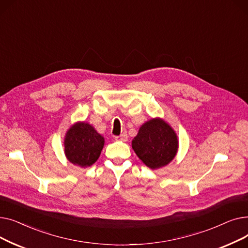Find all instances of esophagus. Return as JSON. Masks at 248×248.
<instances>
[{
  "instance_id": "obj_1",
  "label": "esophagus",
  "mask_w": 248,
  "mask_h": 248,
  "mask_svg": "<svg viewBox=\"0 0 248 248\" xmlns=\"http://www.w3.org/2000/svg\"><path fill=\"white\" fill-rule=\"evenodd\" d=\"M114 139H115L116 140L125 141V140H127V134H126V133H123V134H122V135H120V136H115V137H114Z\"/></svg>"
}]
</instances>
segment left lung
Returning <instances> with one entry per match:
<instances>
[{
    "mask_svg": "<svg viewBox=\"0 0 248 248\" xmlns=\"http://www.w3.org/2000/svg\"><path fill=\"white\" fill-rule=\"evenodd\" d=\"M133 149L146 166L158 169L174 159L178 140L170 125L161 119H155L140 126L133 140Z\"/></svg>",
    "mask_w": 248,
    "mask_h": 248,
    "instance_id": "8db88e82",
    "label": "left lung"
}]
</instances>
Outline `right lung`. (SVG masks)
<instances>
[{
    "label": "right lung",
    "mask_w": 248,
    "mask_h": 248,
    "mask_svg": "<svg viewBox=\"0 0 248 248\" xmlns=\"http://www.w3.org/2000/svg\"><path fill=\"white\" fill-rule=\"evenodd\" d=\"M104 140L88 124L78 123L70 127L64 140L65 155L69 162L89 167L99 158Z\"/></svg>",
    "instance_id": "obj_1"
}]
</instances>
